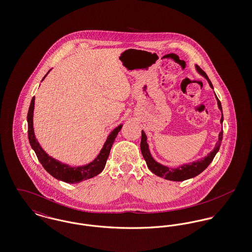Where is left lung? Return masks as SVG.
Here are the masks:
<instances>
[{
  "label": "left lung",
  "instance_id": "1",
  "mask_svg": "<svg viewBox=\"0 0 252 252\" xmlns=\"http://www.w3.org/2000/svg\"><path fill=\"white\" fill-rule=\"evenodd\" d=\"M195 69L196 72H198L200 75L204 76L208 83L210 85V87L214 90V86L212 84L211 80L209 79L208 75L206 74V72L202 71L197 65H195ZM216 101H217V106L218 108L221 110V119L220 123L223 124L224 117H223V111H222V106H221V102L219 101V99L217 98L216 93ZM223 139V128L221 129V131L218 135V141L216 144V147L213 149V151H211L208 155L200 159H197L195 161L192 162H188L185 164L180 165L178 167L171 168L162 165L160 163H158L154 159V158L151 155L150 150H149V145L147 144V137L145 135L144 130H142V140H141V151L144 157V160L147 164V167L149 168V170L155 174L156 176H158L160 178H163L165 180H172V181H183V180H189L194 178L196 176H198L200 173H202L206 168L209 166V164L213 161L214 158L216 157V153L219 151L221 142Z\"/></svg>",
  "mask_w": 252,
  "mask_h": 252
}]
</instances>
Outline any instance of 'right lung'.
Listing matches in <instances>:
<instances>
[{
  "label": "right lung",
  "mask_w": 252,
  "mask_h": 252,
  "mask_svg": "<svg viewBox=\"0 0 252 252\" xmlns=\"http://www.w3.org/2000/svg\"><path fill=\"white\" fill-rule=\"evenodd\" d=\"M51 71V70H50ZM49 71V72H50ZM49 72L46 73L48 74ZM46 75L42 78L41 81L46 77ZM34 108H35V97L32 98L31 104L27 114V123H28V139L29 143L31 144L32 149L35 151L36 157L41 163V165L48 172L51 176H53L57 180L67 182V183H78L83 180L92 179L94 177L100 174L106 165L107 159H108L111 146L115 141V138L117 137L118 133L120 132L121 128L123 126V124L119 125L117 127H115L112 131L109 133L107 138V141L103 145V148L101 149L100 153L95 158L82 166L73 167L70 166L69 164L62 163L60 160L49 156L48 154L42 149V147L39 145L35 136V132L33 128V115H34Z\"/></svg>",
  "instance_id": "1"
}]
</instances>
